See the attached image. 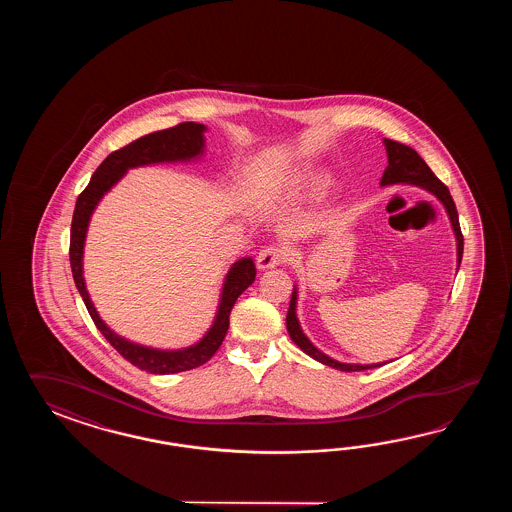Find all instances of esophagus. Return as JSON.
<instances>
[{"instance_id":"1","label":"esophagus","mask_w":512,"mask_h":512,"mask_svg":"<svg viewBox=\"0 0 512 512\" xmlns=\"http://www.w3.org/2000/svg\"><path fill=\"white\" fill-rule=\"evenodd\" d=\"M285 260H287V254H285L282 247L269 245V247L261 249L260 254H258V269H261V271L274 269V267L282 265Z\"/></svg>"}]
</instances>
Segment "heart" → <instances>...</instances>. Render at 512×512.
<instances>
[{
  "mask_svg": "<svg viewBox=\"0 0 512 512\" xmlns=\"http://www.w3.org/2000/svg\"><path fill=\"white\" fill-rule=\"evenodd\" d=\"M327 185H329L327 179H318V181H316V188H318V190H324Z\"/></svg>",
  "mask_w": 512,
  "mask_h": 512,
  "instance_id": "obj_1",
  "label": "heart"
}]
</instances>
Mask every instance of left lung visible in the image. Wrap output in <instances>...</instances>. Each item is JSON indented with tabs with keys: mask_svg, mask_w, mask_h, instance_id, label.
Masks as SVG:
<instances>
[{
	"mask_svg": "<svg viewBox=\"0 0 512 512\" xmlns=\"http://www.w3.org/2000/svg\"><path fill=\"white\" fill-rule=\"evenodd\" d=\"M384 144H386V152H388V166H386V170L382 174L381 185L410 183V185L421 186V188L428 190L430 194H434L445 205L446 212H448L450 221H452V229L456 232L457 240V263H461V258H463V234H461V227H459L456 203H454V199L450 196L448 188L435 177L434 172L430 170V166L421 159V155L415 152L414 148L401 144V142L390 141V139H384ZM294 311H296V291H293L289 311H287V331H289V337L293 338L294 344L302 349L304 353H307L309 357H313L318 362L326 364L329 368H335V370L340 371L371 370V368L382 366V364H344V362H338V360L327 357L322 351H318L309 342V338L305 337L304 333H302Z\"/></svg>",
	"mask_w": 512,
	"mask_h": 512,
	"instance_id": "obj_1",
	"label": "left lung"
}]
</instances>
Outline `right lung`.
Returning a JSON list of instances; mask_svg holds the SVG:
<instances>
[{"label":"right lung","mask_w":512,"mask_h":512,"mask_svg":"<svg viewBox=\"0 0 512 512\" xmlns=\"http://www.w3.org/2000/svg\"><path fill=\"white\" fill-rule=\"evenodd\" d=\"M203 131H205L203 124L181 122L174 128L148 133L141 139L126 144L124 148L109 153L108 157L95 170L89 185L78 196L75 212H73V221H71V241H69L71 271H73V278L77 283L78 293L82 296L95 326L124 359L131 362L133 366H137L139 370L157 373V375L194 370L214 357V353L223 344L225 335L229 331L232 307L236 304L238 296L256 278L254 261L251 258H243L238 263H234V267L230 269L227 280H225L214 326L210 327L205 338H201V342H197L196 346L181 349V351H159V349L144 348V346H137L124 338L117 337L100 320L97 309L89 300V294L84 285V276H82V252H84L87 223H89L91 212L97 207L100 197L104 196L109 188L119 181L128 168L142 166V164L163 163V161L192 159L203 150Z\"/></svg>","instance_id":"right-lung-1"}]
</instances>
